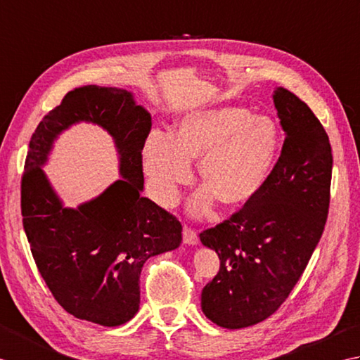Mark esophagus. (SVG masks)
<instances>
[{"instance_id": "1", "label": "esophagus", "mask_w": 360, "mask_h": 360, "mask_svg": "<svg viewBox=\"0 0 360 360\" xmlns=\"http://www.w3.org/2000/svg\"><path fill=\"white\" fill-rule=\"evenodd\" d=\"M183 242L189 245H195L197 242H199V236H197V231L191 229V226L185 225V229H183Z\"/></svg>"}]
</instances>
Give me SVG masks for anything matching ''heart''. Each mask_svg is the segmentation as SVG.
Listing matches in <instances>:
<instances>
[{
    "label": "heart",
    "instance_id": "1",
    "mask_svg": "<svg viewBox=\"0 0 360 360\" xmlns=\"http://www.w3.org/2000/svg\"><path fill=\"white\" fill-rule=\"evenodd\" d=\"M280 130L267 116L242 107H211L183 118L174 138L153 131L143 149V166L155 199L172 207L181 186L193 180L191 161L200 160V179L208 189L193 203L208 210L212 197L240 205L267 180L280 149Z\"/></svg>",
    "mask_w": 360,
    "mask_h": 360
}]
</instances>
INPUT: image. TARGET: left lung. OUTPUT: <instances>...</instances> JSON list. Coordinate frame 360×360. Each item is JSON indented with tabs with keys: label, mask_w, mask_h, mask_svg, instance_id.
Instances as JSON below:
<instances>
[{
	"label": "left lung",
	"mask_w": 360,
	"mask_h": 360,
	"mask_svg": "<svg viewBox=\"0 0 360 360\" xmlns=\"http://www.w3.org/2000/svg\"><path fill=\"white\" fill-rule=\"evenodd\" d=\"M274 102L285 138L272 172L230 219L200 233L202 244L221 259L202 290V311L229 329L256 325L278 311L302 278L328 219V134L285 88H276Z\"/></svg>",
	"instance_id": "obj_1"
}]
</instances>
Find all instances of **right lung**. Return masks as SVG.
<instances>
[{
  "mask_svg": "<svg viewBox=\"0 0 360 360\" xmlns=\"http://www.w3.org/2000/svg\"><path fill=\"white\" fill-rule=\"evenodd\" d=\"M104 127L120 152L121 181L79 209H63L39 166L71 123ZM150 115L121 88L85 85L65 94L32 134L21 177V216L37 269L76 319L120 326L139 309V275L150 256L177 248L181 224L141 197Z\"/></svg>",
  "mask_w": 360,
  "mask_h": 360,
  "instance_id": "1",
  "label": "right lung"
}]
</instances>
